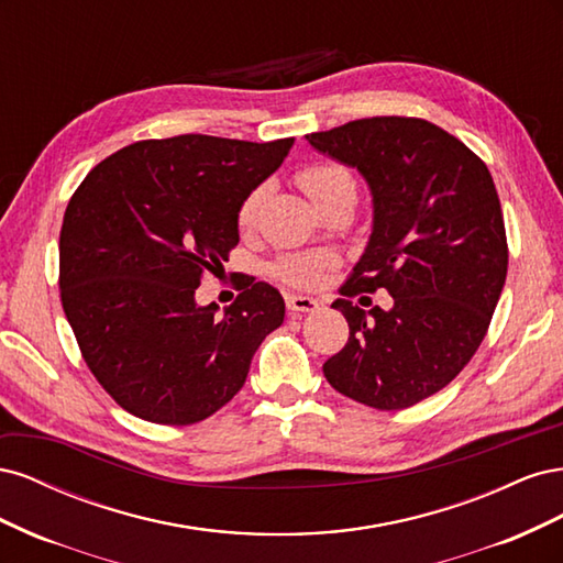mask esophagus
I'll return each instance as SVG.
<instances>
[{
  "label": "esophagus",
  "instance_id": "1",
  "mask_svg": "<svg viewBox=\"0 0 563 563\" xmlns=\"http://www.w3.org/2000/svg\"><path fill=\"white\" fill-rule=\"evenodd\" d=\"M286 308L288 312L300 314V312H317L319 302L310 296H286Z\"/></svg>",
  "mask_w": 563,
  "mask_h": 563
}]
</instances>
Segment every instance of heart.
<instances>
[{
	"mask_svg": "<svg viewBox=\"0 0 563 563\" xmlns=\"http://www.w3.org/2000/svg\"><path fill=\"white\" fill-rule=\"evenodd\" d=\"M298 183L302 185V190L310 195L317 209L321 207V203H327L340 195H356L354 176L347 172L345 166L333 164V162H321V164H312L308 168H302V172L298 174ZM261 201H263V187L253 190L242 201L240 211H236V223H240V228H244V230L253 228L255 218H258ZM329 263H331L329 255H321V253L286 255V258H282L275 265V272L284 282L294 284V286H312L319 279L321 267Z\"/></svg>",
	"mask_w": 563,
	"mask_h": 563,
	"instance_id": "heart-1",
	"label": "heart"
}]
</instances>
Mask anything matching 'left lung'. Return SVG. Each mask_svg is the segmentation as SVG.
<instances>
[{"label":"left lung","instance_id":"8db88e82","mask_svg":"<svg viewBox=\"0 0 563 563\" xmlns=\"http://www.w3.org/2000/svg\"><path fill=\"white\" fill-rule=\"evenodd\" d=\"M305 139L356 168L373 197L368 244L331 305L350 338L323 376L340 395L399 411L446 387L488 331L507 277L496 185L465 143L416 117L354 119ZM378 287L389 311L346 300Z\"/></svg>","mask_w":563,"mask_h":563}]
</instances>
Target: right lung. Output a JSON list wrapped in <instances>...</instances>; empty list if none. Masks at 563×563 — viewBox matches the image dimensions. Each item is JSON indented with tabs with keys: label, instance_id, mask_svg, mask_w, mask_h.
<instances>
[{
	"label": "right lung",
	"instance_id": "add662e5",
	"mask_svg": "<svg viewBox=\"0 0 563 563\" xmlns=\"http://www.w3.org/2000/svg\"><path fill=\"white\" fill-rule=\"evenodd\" d=\"M291 145L141 141L77 187L60 228V300L84 362L124 411L192 424L246 383L255 350L284 321L282 294L255 282L218 312L195 291L240 244L236 211Z\"/></svg>",
	"mask_w": 563,
	"mask_h": 563
}]
</instances>
